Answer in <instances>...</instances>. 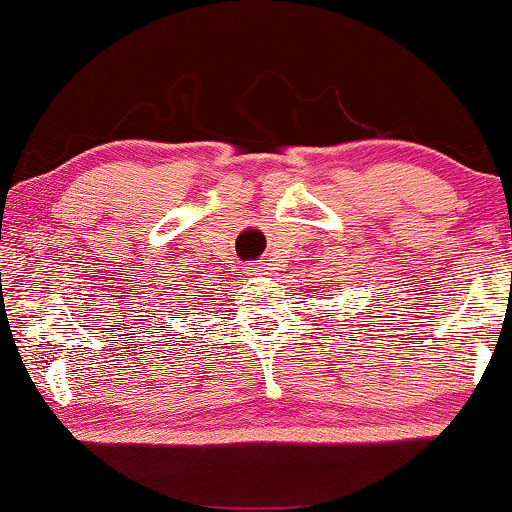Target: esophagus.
Listing matches in <instances>:
<instances>
[{
  "label": "esophagus",
  "instance_id": "esophagus-1",
  "mask_svg": "<svg viewBox=\"0 0 512 512\" xmlns=\"http://www.w3.org/2000/svg\"><path fill=\"white\" fill-rule=\"evenodd\" d=\"M248 273H250V276H259V273H269V266H266V264H255V266H250Z\"/></svg>",
  "mask_w": 512,
  "mask_h": 512
}]
</instances>
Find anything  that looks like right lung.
<instances>
[{
	"mask_svg": "<svg viewBox=\"0 0 512 512\" xmlns=\"http://www.w3.org/2000/svg\"><path fill=\"white\" fill-rule=\"evenodd\" d=\"M192 297H197V294H192Z\"/></svg>",
	"mask_w": 512,
	"mask_h": 512,
	"instance_id": "1",
	"label": "right lung"
}]
</instances>
